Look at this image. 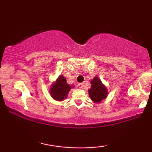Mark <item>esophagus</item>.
I'll return each mask as SVG.
<instances>
[{
  "label": "esophagus",
  "instance_id": "esophagus-1",
  "mask_svg": "<svg viewBox=\"0 0 152 152\" xmlns=\"http://www.w3.org/2000/svg\"><path fill=\"white\" fill-rule=\"evenodd\" d=\"M78 87H79V88H83V86H84V83H79L78 84Z\"/></svg>",
  "mask_w": 152,
  "mask_h": 152
}]
</instances>
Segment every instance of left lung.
I'll return each mask as SVG.
<instances>
[{
	"label": "left lung",
	"instance_id": "left-lung-1",
	"mask_svg": "<svg viewBox=\"0 0 152 152\" xmlns=\"http://www.w3.org/2000/svg\"><path fill=\"white\" fill-rule=\"evenodd\" d=\"M91 87L88 90V94L91 99L94 102L99 103L107 96V90L102 84L99 78L94 77L91 82Z\"/></svg>",
	"mask_w": 152,
	"mask_h": 152
}]
</instances>
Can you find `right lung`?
<instances>
[{"label":"right lung","instance_id":"obj_1","mask_svg":"<svg viewBox=\"0 0 152 152\" xmlns=\"http://www.w3.org/2000/svg\"><path fill=\"white\" fill-rule=\"evenodd\" d=\"M74 86H70L66 83V78L64 76H60L56 80V83L52 85L50 88V95L55 100L63 101L66 98L67 94Z\"/></svg>","mask_w":152,"mask_h":152}]
</instances>
